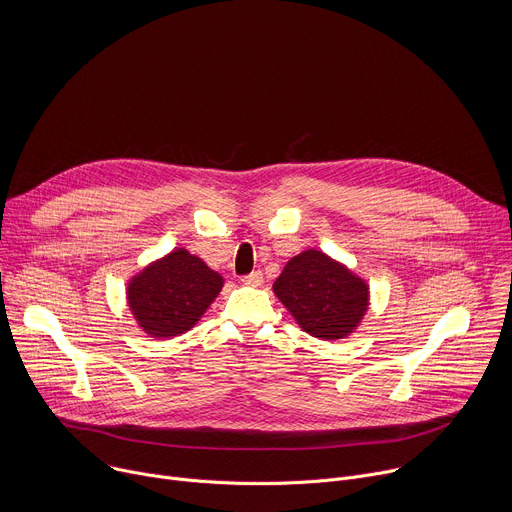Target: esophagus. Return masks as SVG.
Returning <instances> with one entry per match:
<instances>
[{
  "label": "esophagus",
  "instance_id": "obj_1",
  "mask_svg": "<svg viewBox=\"0 0 512 512\" xmlns=\"http://www.w3.org/2000/svg\"><path fill=\"white\" fill-rule=\"evenodd\" d=\"M241 281H243L245 285H251V287H259V285H263V273H261V271H253V273L245 275Z\"/></svg>",
  "mask_w": 512,
  "mask_h": 512
}]
</instances>
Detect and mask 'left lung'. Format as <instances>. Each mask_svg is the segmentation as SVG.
Returning <instances> with one entry per match:
<instances>
[{
  "label": "left lung",
  "instance_id": "8db88e82",
  "mask_svg": "<svg viewBox=\"0 0 512 512\" xmlns=\"http://www.w3.org/2000/svg\"><path fill=\"white\" fill-rule=\"evenodd\" d=\"M273 294L304 332L328 342L348 338L371 304L367 279L318 249L291 257Z\"/></svg>",
  "mask_w": 512,
  "mask_h": 512
}]
</instances>
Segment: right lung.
Wrapping results in <instances>:
<instances>
[{
    "label": "right lung",
    "instance_id": "1",
    "mask_svg": "<svg viewBox=\"0 0 512 512\" xmlns=\"http://www.w3.org/2000/svg\"><path fill=\"white\" fill-rule=\"evenodd\" d=\"M225 279L184 247L145 265L127 281V306L137 326L166 340L196 326L221 294Z\"/></svg>",
    "mask_w": 512,
    "mask_h": 512
}]
</instances>
